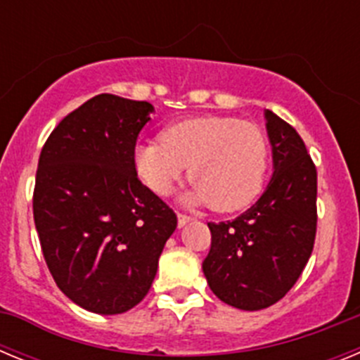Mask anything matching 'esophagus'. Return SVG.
Segmentation results:
<instances>
[{"label":"esophagus","mask_w":360,"mask_h":360,"mask_svg":"<svg viewBox=\"0 0 360 360\" xmlns=\"http://www.w3.org/2000/svg\"><path fill=\"white\" fill-rule=\"evenodd\" d=\"M191 216L189 214H184V212H178V227H184V225H187L191 221Z\"/></svg>","instance_id":"1"}]
</instances>
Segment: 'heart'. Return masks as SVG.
<instances>
[{
  "mask_svg": "<svg viewBox=\"0 0 360 360\" xmlns=\"http://www.w3.org/2000/svg\"><path fill=\"white\" fill-rule=\"evenodd\" d=\"M269 141L259 126L236 117H195L174 122L160 141L135 148V169L155 195H169L186 173L191 203L232 212L259 196L269 169Z\"/></svg>",
  "mask_w": 360,
  "mask_h": 360,
  "instance_id": "heart-1",
  "label": "heart"
}]
</instances>
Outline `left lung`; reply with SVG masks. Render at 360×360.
<instances>
[{"mask_svg": "<svg viewBox=\"0 0 360 360\" xmlns=\"http://www.w3.org/2000/svg\"><path fill=\"white\" fill-rule=\"evenodd\" d=\"M274 173L252 207L232 221H209L203 274L218 299L262 310L287 295L304 270L317 231V169L290 124L265 111Z\"/></svg>", "mask_w": 360, "mask_h": 360, "instance_id": "obj_1", "label": "left lung"}]
</instances>
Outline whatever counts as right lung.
Segmentation results:
<instances>
[{
  "label": "right lung",
  "mask_w": 360,
  "mask_h": 360,
  "mask_svg": "<svg viewBox=\"0 0 360 360\" xmlns=\"http://www.w3.org/2000/svg\"><path fill=\"white\" fill-rule=\"evenodd\" d=\"M153 106L101 94L44 142L34 221L53 281L84 310L113 316L139 304L157 276L176 214L139 180L135 146Z\"/></svg>",
  "instance_id": "add662e5"
}]
</instances>
